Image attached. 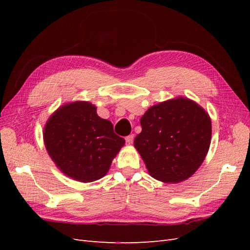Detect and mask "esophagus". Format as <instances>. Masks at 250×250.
<instances>
[{
	"mask_svg": "<svg viewBox=\"0 0 250 250\" xmlns=\"http://www.w3.org/2000/svg\"><path fill=\"white\" fill-rule=\"evenodd\" d=\"M125 140H126V143H127V144H131L132 141H133V134L128 135V137H126Z\"/></svg>",
	"mask_w": 250,
	"mask_h": 250,
	"instance_id": "obj_1",
	"label": "esophagus"
}]
</instances>
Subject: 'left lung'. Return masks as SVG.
<instances>
[{
  "mask_svg": "<svg viewBox=\"0 0 250 250\" xmlns=\"http://www.w3.org/2000/svg\"><path fill=\"white\" fill-rule=\"evenodd\" d=\"M134 139L148 173L166 184L190 178L206 158L211 139L208 113L185 97L153 105L141 118Z\"/></svg>",
  "mask_w": 250,
  "mask_h": 250,
  "instance_id": "left-lung-1",
  "label": "left lung"
}]
</instances>
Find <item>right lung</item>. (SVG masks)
<instances>
[{
	"mask_svg": "<svg viewBox=\"0 0 250 250\" xmlns=\"http://www.w3.org/2000/svg\"><path fill=\"white\" fill-rule=\"evenodd\" d=\"M44 147L65 176L92 183L106 175L125 140L113 132L110 121L97 115L88 101L64 103L43 127Z\"/></svg>",
	"mask_w": 250,
	"mask_h": 250,
	"instance_id": "add662e5",
	"label": "right lung"
}]
</instances>
